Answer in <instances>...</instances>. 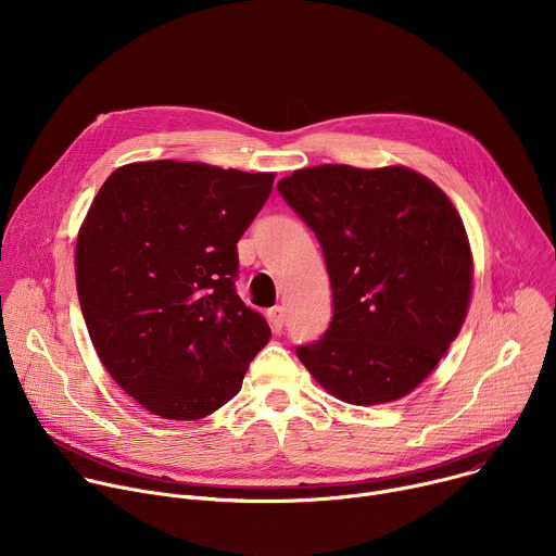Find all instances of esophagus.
<instances>
[{
	"label": "esophagus",
	"instance_id": "obj_1",
	"mask_svg": "<svg viewBox=\"0 0 556 556\" xmlns=\"http://www.w3.org/2000/svg\"><path fill=\"white\" fill-rule=\"evenodd\" d=\"M268 321L273 326L275 332H281L283 330V324H286V309L281 305H275L268 309Z\"/></svg>",
	"mask_w": 556,
	"mask_h": 556
}]
</instances>
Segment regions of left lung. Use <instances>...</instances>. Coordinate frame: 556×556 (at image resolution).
Wrapping results in <instances>:
<instances>
[{
    "mask_svg": "<svg viewBox=\"0 0 556 556\" xmlns=\"http://www.w3.org/2000/svg\"><path fill=\"white\" fill-rule=\"evenodd\" d=\"M277 189L314 230L332 283L330 328L299 361L343 403L403 399L466 319L472 257L453 202L407 167L319 165Z\"/></svg>",
    "mask_w": 556,
    "mask_h": 556,
    "instance_id": "8db88e82",
    "label": "left lung"
}]
</instances>
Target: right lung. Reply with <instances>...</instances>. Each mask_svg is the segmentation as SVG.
<instances>
[{
  "label": "right lung",
  "instance_id": "1",
  "mask_svg": "<svg viewBox=\"0 0 556 556\" xmlns=\"http://www.w3.org/2000/svg\"><path fill=\"white\" fill-rule=\"evenodd\" d=\"M275 174L153 161L116 169L76 237L97 354L147 412L200 420L242 389L270 328L235 290L237 242Z\"/></svg>",
  "mask_w": 556,
  "mask_h": 556
}]
</instances>
